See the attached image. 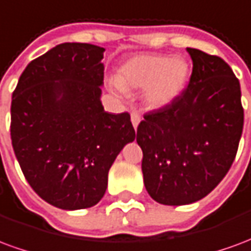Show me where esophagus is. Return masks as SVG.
<instances>
[{"mask_svg": "<svg viewBox=\"0 0 251 251\" xmlns=\"http://www.w3.org/2000/svg\"><path fill=\"white\" fill-rule=\"evenodd\" d=\"M130 120H131V124H133V127H134V129H137L138 124L141 122V115L138 114V113H131Z\"/></svg>", "mask_w": 251, "mask_h": 251, "instance_id": "34e87169", "label": "esophagus"}]
</instances>
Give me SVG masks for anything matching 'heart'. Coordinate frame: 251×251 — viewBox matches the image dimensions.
Instances as JSON below:
<instances>
[{
	"mask_svg": "<svg viewBox=\"0 0 251 251\" xmlns=\"http://www.w3.org/2000/svg\"><path fill=\"white\" fill-rule=\"evenodd\" d=\"M188 75V63L183 57L141 53L121 64L113 87L120 93L144 88L145 102L158 109L172 103L179 97L187 84Z\"/></svg>",
	"mask_w": 251,
	"mask_h": 251,
	"instance_id": "obj_1",
	"label": "heart"
}]
</instances>
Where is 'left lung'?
Returning a JSON list of instances; mask_svg holds the SVG:
<instances>
[{
    "mask_svg": "<svg viewBox=\"0 0 251 251\" xmlns=\"http://www.w3.org/2000/svg\"><path fill=\"white\" fill-rule=\"evenodd\" d=\"M187 51L194 64L188 86L137 127L145 188L167 205L210 194L231 167L243 129L241 86L230 66L200 50Z\"/></svg>",
    "mask_w": 251,
    "mask_h": 251,
    "instance_id": "obj_1",
    "label": "left lung"
}]
</instances>
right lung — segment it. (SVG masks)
Listing matches in <instances>:
<instances>
[{"mask_svg":"<svg viewBox=\"0 0 251 251\" xmlns=\"http://www.w3.org/2000/svg\"><path fill=\"white\" fill-rule=\"evenodd\" d=\"M104 48L64 43L26 66L12 97L10 137L36 194L62 210L103 198L115 157L136 131L100 103Z\"/></svg>","mask_w":251,"mask_h":251,"instance_id":"add662e5","label":"right lung"}]
</instances>
